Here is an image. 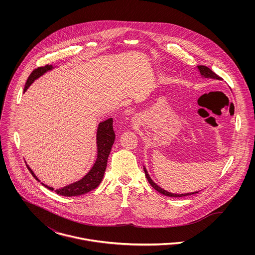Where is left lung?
Wrapping results in <instances>:
<instances>
[{"instance_id":"8db88e82","label":"left lung","mask_w":255,"mask_h":255,"mask_svg":"<svg viewBox=\"0 0 255 255\" xmlns=\"http://www.w3.org/2000/svg\"><path fill=\"white\" fill-rule=\"evenodd\" d=\"M197 69L199 71L200 74L202 75V77H205V78H213V79H217V80H222V77H220L219 75H217L214 72H212L209 68L205 67V66H197ZM144 169V173H145V177L148 180L149 183L152 185V187H154L157 191H159L160 193L164 194V195H167V196H170V197H182V196H187V195H191V194H195V193H198V191H194V192H188V193H182V194H177V193H172V192H169L165 189H163L162 187H160L159 185H157L155 182L152 181V179L150 178V176L148 175L147 173V170H146L145 167H143Z\"/></svg>"}]
</instances>
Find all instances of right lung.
I'll use <instances>...</instances> for the list:
<instances>
[{
  "instance_id": "1",
  "label": "right lung",
  "mask_w": 255,
  "mask_h": 255,
  "mask_svg": "<svg viewBox=\"0 0 255 255\" xmlns=\"http://www.w3.org/2000/svg\"><path fill=\"white\" fill-rule=\"evenodd\" d=\"M53 69H54V67L52 65H47V66L35 69L29 75V77L25 83L24 92L31 85V83H33V81L35 79ZM114 141H115V132L113 129V119L110 118L104 122H101L98 125L97 134H96L97 158H96L94 165L90 169V171L81 180L73 182L69 185H66L62 188L56 189L55 191L58 194L64 195V196H77V195H81L86 192H89L90 190L95 189L103 180L105 170L107 167L108 157H109L112 146L114 144ZM26 166H27L29 172L31 173V175L36 179V181L40 182L35 176V174L33 173V171L29 168V166L28 165H26ZM41 183L48 189L54 190L53 187L48 186V185L44 184L43 182H41Z\"/></svg>"
}]
</instances>
